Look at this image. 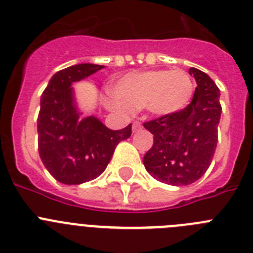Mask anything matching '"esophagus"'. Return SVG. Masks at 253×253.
I'll return each instance as SVG.
<instances>
[{
    "label": "esophagus",
    "mask_w": 253,
    "mask_h": 253,
    "mask_svg": "<svg viewBox=\"0 0 253 253\" xmlns=\"http://www.w3.org/2000/svg\"><path fill=\"white\" fill-rule=\"evenodd\" d=\"M142 129V124L139 122H134L133 123V131H139Z\"/></svg>",
    "instance_id": "1"
}]
</instances>
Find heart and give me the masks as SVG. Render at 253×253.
Masks as SVG:
<instances>
[{"label":"heart","mask_w":253,"mask_h":253,"mask_svg":"<svg viewBox=\"0 0 253 253\" xmlns=\"http://www.w3.org/2000/svg\"><path fill=\"white\" fill-rule=\"evenodd\" d=\"M194 84L182 69L128 73L115 86L116 95L105 97L109 110L128 113L146 107L153 115H167L186 106Z\"/></svg>","instance_id":"heart-1"}]
</instances>
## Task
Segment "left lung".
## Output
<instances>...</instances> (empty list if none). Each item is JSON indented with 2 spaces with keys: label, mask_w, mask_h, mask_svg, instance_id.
Segmentation results:
<instances>
[{
  "label": "left lung",
  "mask_w": 253,
  "mask_h": 253,
  "mask_svg": "<svg viewBox=\"0 0 253 253\" xmlns=\"http://www.w3.org/2000/svg\"><path fill=\"white\" fill-rule=\"evenodd\" d=\"M198 87L193 101L175 113L144 123L153 146L143 163L156 180L173 186L194 184L209 169L218 143L222 114L219 88L207 73L190 68Z\"/></svg>",
  "instance_id": "left-lung-1"
}]
</instances>
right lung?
Here are the masks:
<instances>
[{
  "label": "right lung",
  "instance_id": "1",
  "mask_svg": "<svg viewBox=\"0 0 253 253\" xmlns=\"http://www.w3.org/2000/svg\"><path fill=\"white\" fill-rule=\"evenodd\" d=\"M101 68L104 66L82 63L62 69L51 77L40 99L39 156L49 173L62 184L80 185L99 177L116 146L130 137L131 124L111 130L93 116L78 122L71 84Z\"/></svg>",
  "mask_w": 253,
  "mask_h": 253
}]
</instances>
